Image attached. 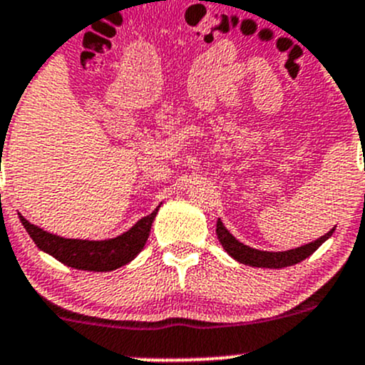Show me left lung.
I'll return each instance as SVG.
<instances>
[{"label": "left lung", "instance_id": "8db88e82", "mask_svg": "<svg viewBox=\"0 0 365 365\" xmlns=\"http://www.w3.org/2000/svg\"><path fill=\"white\" fill-rule=\"evenodd\" d=\"M336 230V227H334ZM334 230H330L329 233L323 235L322 238L318 240L311 242V244H305L302 247L297 249H289V251L284 252H268V251H259V249H252L249 245L242 244L238 242L230 231L224 227L222 220H217V238L222 244L224 251L230 254L233 259L240 261V263L249 264V267H257V268H284V267H292V264L300 263L304 261L305 257L311 256L319 245L323 244L325 240H329L332 237Z\"/></svg>", "mask_w": 365, "mask_h": 365}]
</instances>
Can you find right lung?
Masks as SVG:
<instances>
[{
	"mask_svg": "<svg viewBox=\"0 0 365 365\" xmlns=\"http://www.w3.org/2000/svg\"><path fill=\"white\" fill-rule=\"evenodd\" d=\"M160 206H157L150 215L143 217L128 231L109 240H77L63 238L58 235L47 233L35 224L28 222L19 213L24 230L35 242L40 251L51 254L67 267L88 272H111L123 264L130 263L141 249L145 247L150 237L152 222Z\"/></svg>",
	"mask_w": 365,
	"mask_h": 365,
	"instance_id": "1",
	"label": "right lung"
}]
</instances>
